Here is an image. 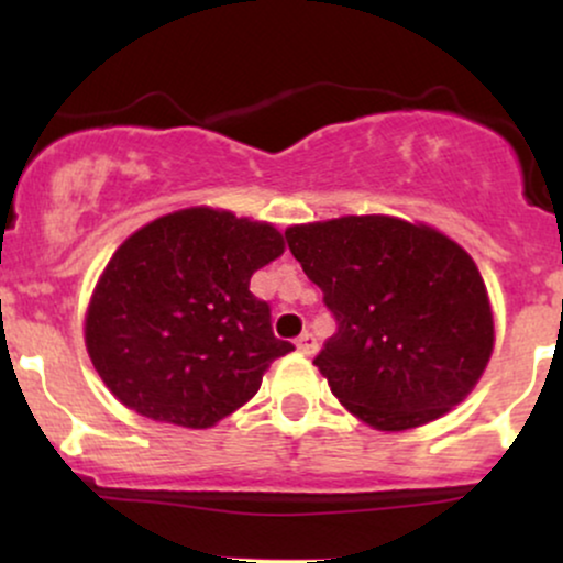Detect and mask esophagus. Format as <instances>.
Returning <instances> with one entry per match:
<instances>
[{
  "instance_id": "34e87169",
  "label": "esophagus",
  "mask_w": 563,
  "mask_h": 563,
  "mask_svg": "<svg viewBox=\"0 0 563 563\" xmlns=\"http://www.w3.org/2000/svg\"><path fill=\"white\" fill-rule=\"evenodd\" d=\"M296 349H299L301 354H307V357H309V354H314V349H318V339H314V335L309 331H303L299 339H296Z\"/></svg>"
}]
</instances>
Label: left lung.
<instances>
[{"mask_svg": "<svg viewBox=\"0 0 563 563\" xmlns=\"http://www.w3.org/2000/svg\"><path fill=\"white\" fill-rule=\"evenodd\" d=\"M290 254L335 318L314 365L354 416L405 431L444 416L493 354V309L466 251L394 217L286 230Z\"/></svg>", "mask_w": 563, "mask_h": 563, "instance_id": "1", "label": "left lung"}]
</instances>
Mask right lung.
<instances>
[{"instance_id": "add662e5", "label": "right lung", "mask_w": 563, "mask_h": 563, "mask_svg": "<svg viewBox=\"0 0 563 563\" xmlns=\"http://www.w3.org/2000/svg\"><path fill=\"white\" fill-rule=\"evenodd\" d=\"M283 254L273 224L230 211L185 209L121 243L87 312L95 371L140 416L209 429L249 402L269 363L294 344L275 339L269 303L251 275Z\"/></svg>"}]
</instances>
